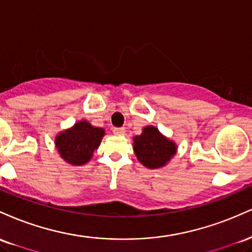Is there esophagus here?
<instances>
[{"instance_id":"1","label":"esophagus","mask_w":252,"mask_h":252,"mask_svg":"<svg viewBox=\"0 0 252 252\" xmlns=\"http://www.w3.org/2000/svg\"><path fill=\"white\" fill-rule=\"evenodd\" d=\"M114 134L117 135V136H121V135H124V132H126V130H124V128H114Z\"/></svg>"}]
</instances>
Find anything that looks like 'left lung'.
<instances>
[{"label":"left lung","instance_id":"obj_1","mask_svg":"<svg viewBox=\"0 0 252 252\" xmlns=\"http://www.w3.org/2000/svg\"><path fill=\"white\" fill-rule=\"evenodd\" d=\"M134 152L141 163L154 169L168 162L175 154L176 146L155 126H146L142 134L134 137Z\"/></svg>","mask_w":252,"mask_h":252}]
</instances>
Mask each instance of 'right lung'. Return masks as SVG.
I'll return each mask as SVG.
<instances>
[{
    "instance_id": "add662e5",
    "label": "right lung",
    "mask_w": 252,
    "mask_h": 252,
    "mask_svg": "<svg viewBox=\"0 0 252 252\" xmlns=\"http://www.w3.org/2000/svg\"><path fill=\"white\" fill-rule=\"evenodd\" d=\"M103 136V129L92 126L86 121H80L73 128L57 136L56 146L63 160L80 166L92 158V153L98 148Z\"/></svg>"
}]
</instances>
